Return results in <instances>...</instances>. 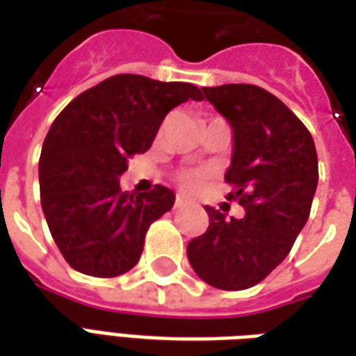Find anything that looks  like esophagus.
I'll return each mask as SVG.
<instances>
[{
  "instance_id": "1",
  "label": "esophagus",
  "mask_w": 356,
  "mask_h": 356,
  "mask_svg": "<svg viewBox=\"0 0 356 356\" xmlns=\"http://www.w3.org/2000/svg\"><path fill=\"white\" fill-rule=\"evenodd\" d=\"M182 205H184V200L178 195V197H176V202H174V209H178V207H182Z\"/></svg>"
}]
</instances>
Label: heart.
<instances>
[{"mask_svg":"<svg viewBox=\"0 0 356 356\" xmlns=\"http://www.w3.org/2000/svg\"><path fill=\"white\" fill-rule=\"evenodd\" d=\"M178 182H180L184 190H195L203 184V172H200V170H184L178 176Z\"/></svg>","mask_w":356,"mask_h":356,"instance_id":"obj_1","label":"heart"}]
</instances>
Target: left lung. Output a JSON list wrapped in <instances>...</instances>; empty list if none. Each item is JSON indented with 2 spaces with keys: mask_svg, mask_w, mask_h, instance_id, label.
<instances>
[{
  "mask_svg": "<svg viewBox=\"0 0 356 356\" xmlns=\"http://www.w3.org/2000/svg\"><path fill=\"white\" fill-rule=\"evenodd\" d=\"M203 95L232 129L225 180L234 186L244 217L227 219L205 207L209 229L190 240L188 259L207 285L242 291L275 269L305 229L318 186V154L305 124L256 85L203 87Z\"/></svg>",
  "mask_w": 356,
  "mask_h": 356,
  "instance_id": "left-lung-1",
  "label": "left lung"
}]
</instances>
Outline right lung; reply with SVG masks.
I'll return each mask as SVG.
<instances>
[{
	"label": "right lung",
	"mask_w": 356,
	"mask_h": 356,
	"mask_svg": "<svg viewBox=\"0 0 356 356\" xmlns=\"http://www.w3.org/2000/svg\"><path fill=\"white\" fill-rule=\"evenodd\" d=\"M203 100L192 83L114 75L81 92L44 139L38 178L51 238L75 271L118 277L136 266L149 225L172 209V190H120L131 154L153 145L164 116Z\"/></svg>",
	"instance_id": "obj_1"
}]
</instances>
